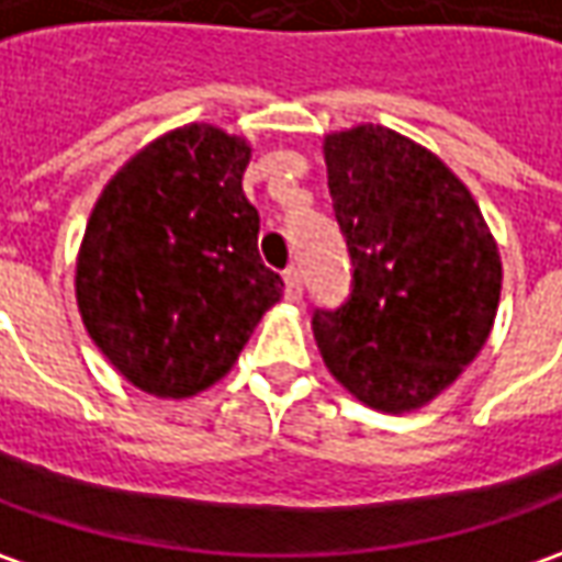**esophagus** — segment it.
I'll list each match as a JSON object with an SVG mask.
<instances>
[{"mask_svg": "<svg viewBox=\"0 0 562 562\" xmlns=\"http://www.w3.org/2000/svg\"><path fill=\"white\" fill-rule=\"evenodd\" d=\"M282 280H285V299L299 301L301 299V270L299 267H289V270L282 273Z\"/></svg>", "mask_w": 562, "mask_h": 562, "instance_id": "obj_1", "label": "esophagus"}]
</instances>
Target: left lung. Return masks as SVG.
Segmentation results:
<instances>
[{
  "mask_svg": "<svg viewBox=\"0 0 562 562\" xmlns=\"http://www.w3.org/2000/svg\"><path fill=\"white\" fill-rule=\"evenodd\" d=\"M323 158L355 280L339 311L314 314V339L360 404L411 414L492 336L497 243L454 170L389 126L326 133Z\"/></svg>",
  "mask_w": 562,
  "mask_h": 562,
  "instance_id": "left-lung-1",
  "label": "left lung"
}]
</instances>
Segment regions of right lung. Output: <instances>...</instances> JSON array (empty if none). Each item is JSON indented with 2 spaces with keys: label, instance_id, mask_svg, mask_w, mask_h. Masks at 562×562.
Returning <instances> with one entry per match:
<instances>
[{
  "label": "right lung",
  "instance_id": "right-lung-1",
  "mask_svg": "<svg viewBox=\"0 0 562 562\" xmlns=\"http://www.w3.org/2000/svg\"><path fill=\"white\" fill-rule=\"evenodd\" d=\"M251 143L214 124L151 139L92 204L77 251V307L121 376L155 397L221 382L282 299L245 199Z\"/></svg>",
  "mask_w": 562,
  "mask_h": 562
}]
</instances>
